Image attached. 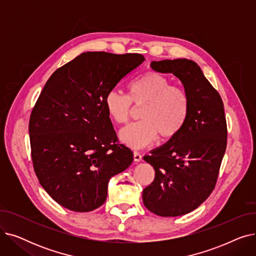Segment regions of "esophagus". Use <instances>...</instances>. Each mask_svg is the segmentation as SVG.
Listing matches in <instances>:
<instances>
[{
    "instance_id": "obj_1",
    "label": "esophagus",
    "mask_w": 256,
    "mask_h": 256,
    "mask_svg": "<svg viewBox=\"0 0 256 256\" xmlns=\"http://www.w3.org/2000/svg\"><path fill=\"white\" fill-rule=\"evenodd\" d=\"M141 160H142V156L137 152H134V160H135V162H140Z\"/></svg>"
}]
</instances>
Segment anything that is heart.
I'll return each mask as SVG.
<instances>
[{"label":"heart","instance_id":"obj_1","mask_svg":"<svg viewBox=\"0 0 256 256\" xmlns=\"http://www.w3.org/2000/svg\"><path fill=\"white\" fill-rule=\"evenodd\" d=\"M132 102L144 104L141 121L132 124L120 132V140L134 150H141L154 143L160 135L168 140L176 137L184 126L190 110L188 90L172 84L166 76L148 70L130 84V96L112 88L104 96L108 115L116 124L128 122Z\"/></svg>","mask_w":256,"mask_h":256}]
</instances>
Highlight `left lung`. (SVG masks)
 Instances as JSON below:
<instances>
[{"label":"left lung","mask_w":256,"mask_h":256,"mask_svg":"<svg viewBox=\"0 0 256 256\" xmlns=\"http://www.w3.org/2000/svg\"><path fill=\"white\" fill-rule=\"evenodd\" d=\"M152 67L178 76L190 96L180 132L143 158L156 171L143 190L144 206L158 216L178 217L197 208L216 186L227 144L224 106L196 62L162 60Z\"/></svg>","instance_id":"8db88e82"}]
</instances>
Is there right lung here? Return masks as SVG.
Listing matches in <instances>:
<instances>
[{
  "label": "right lung",
  "mask_w": 256,
  "mask_h": 256,
  "mask_svg": "<svg viewBox=\"0 0 256 256\" xmlns=\"http://www.w3.org/2000/svg\"><path fill=\"white\" fill-rule=\"evenodd\" d=\"M139 54L87 52L48 80L29 121L36 176L57 204L90 212L104 204L108 182L132 162L104 106L106 92L142 64Z\"/></svg>",
  "instance_id": "right-lung-1"
}]
</instances>
